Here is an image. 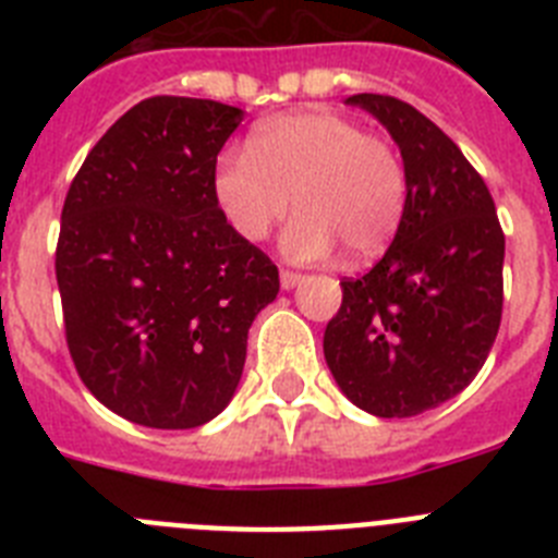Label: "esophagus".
<instances>
[{
    "label": "esophagus",
    "mask_w": 558,
    "mask_h": 558,
    "mask_svg": "<svg viewBox=\"0 0 558 558\" xmlns=\"http://www.w3.org/2000/svg\"><path fill=\"white\" fill-rule=\"evenodd\" d=\"M279 282H282V290H293L304 282V276L293 274V270H282V274H279Z\"/></svg>",
    "instance_id": "34e87169"
}]
</instances>
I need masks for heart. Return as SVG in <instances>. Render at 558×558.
<instances>
[{"instance_id":"obj_1","label":"heart","mask_w":558,"mask_h":558,"mask_svg":"<svg viewBox=\"0 0 558 558\" xmlns=\"http://www.w3.org/2000/svg\"><path fill=\"white\" fill-rule=\"evenodd\" d=\"M211 192L236 236L263 243L290 206L282 236L295 263L338 251L363 263L386 251L405 215V165L391 142L332 111H290L251 133L248 150H226Z\"/></svg>"}]
</instances>
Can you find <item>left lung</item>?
Returning <instances> with one entry per match:
<instances>
[{"instance_id":"left-lung-1","label":"left lung","mask_w":558,"mask_h":558,"mask_svg":"<svg viewBox=\"0 0 558 558\" xmlns=\"http://www.w3.org/2000/svg\"><path fill=\"white\" fill-rule=\"evenodd\" d=\"M391 133L408 179L393 243L324 332V357L349 402L408 418L461 393L489 357L502 315L506 236L495 201L456 142L425 113L386 95H354Z\"/></svg>"}]
</instances>
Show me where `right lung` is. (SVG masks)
Here are the masks:
<instances>
[{
    "mask_svg": "<svg viewBox=\"0 0 558 558\" xmlns=\"http://www.w3.org/2000/svg\"><path fill=\"white\" fill-rule=\"evenodd\" d=\"M243 108L150 97L92 147L61 211L69 354L108 411L159 430L218 416L279 270L236 236L211 175Z\"/></svg>",
    "mask_w": 558,
    "mask_h": 558,
    "instance_id": "obj_1",
    "label": "right lung"
}]
</instances>
